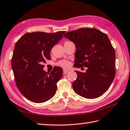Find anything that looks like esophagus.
<instances>
[{
  "label": "esophagus",
  "mask_w": 130,
  "mask_h": 130,
  "mask_svg": "<svg viewBox=\"0 0 130 130\" xmlns=\"http://www.w3.org/2000/svg\"><path fill=\"white\" fill-rule=\"evenodd\" d=\"M69 72V70H66V69H64V70H63V73L64 74H66L67 73H68Z\"/></svg>",
  "instance_id": "34e87169"
}]
</instances>
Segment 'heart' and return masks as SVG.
Returning <instances> with one entry per match:
<instances>
[{
	"label": "heart",
	"instance_id": "1",
	"mask_svg": "<svg viewBox=\"0 0 130 130\" xmlns=\"http://www.w3.org/2000/svg\"><path fill=\"white\" fill-rule=\"evenodd\" d=\"M59 66H61V67L62 68H68L70 66V64L69 61L66 60H60L57 64Z\"/></svg>",
	"mask_w": 130,
	"mask_h": 130
}]
</instances>
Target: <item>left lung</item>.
Segmentation results:
<instances>
[{
    "instance_id": "obj_1",
    "label": "left lung",
    "mask_w": 130,
    "mask_h": 130,
    "mask_svg": "<svg viewBox=\"0 0 130 130\" xmlns=\"http://www.w3.org/2000/svg\"><path fill=\"white\" fill-rule=\"evenodd\" d=\"M64 36L75 44V67H87L86 72L75 71L72 87L76 93L95 99L108 89L116 75V53L105 33L96 28H80Z\"/></svg>"
}]
</instances>
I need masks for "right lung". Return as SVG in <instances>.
<instances>
[{"instance_id":"right-lung-1","label":"right lung","mask_w":130,"mask_h":130,"mask_svg":"<svg viewBox=\"0 0 130 130\" xmlns=\"http://www.w3.org/2000/svg\"><path fill=\"white\" fill-rule=\"evenodd\" d=\"M65 32H27L16 43L11 65L16 86L26 99L33 102H46L56 92L62 69L55 67L46 73L42 64L46 63V59L50 60L52 48Z\"/></svg>"}]
</instances>
